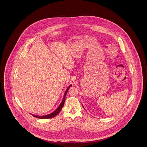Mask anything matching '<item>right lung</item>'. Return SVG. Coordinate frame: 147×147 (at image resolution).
I'll list each match as a JSON object with an SVG mask.
<instances>
[{
    "label": "right lung",
    "instance_id": "1",
    "mask_svg": "<svg viewBox=\"0 0 147 147\" xmlns=\"http://www.w3.org/2000/svg\"><path fill=\"white\" fill-rule=\"evenodd\" d=\"M71 85H72L71 84L67 88V90H65V92H64V95L63 96V99H62V101L61 103L60 104V105H59V106L56 109L55 111H54L53 112H52V113H51L49 114L46 115H44V116H38V115H33V114H31V115H32L33 116H34L35 117H37V118L40 119H51V118H53V117H55L56 116H57L58 114V113L61 111V110H62V107H63V106H64V101H65V96L67 95V92L68 91L69 89L71 86Z\"/></svg>",
    "mask_w": 147,
    "mask_h": 147
}]
</instances>
